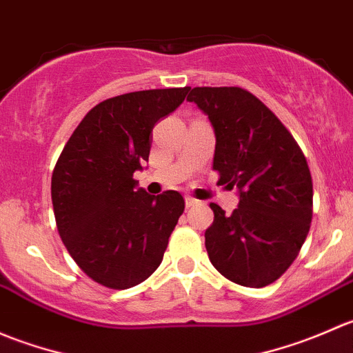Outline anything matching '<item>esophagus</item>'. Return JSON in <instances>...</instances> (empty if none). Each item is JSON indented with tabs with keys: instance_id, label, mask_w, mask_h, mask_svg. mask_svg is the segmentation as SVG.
<instances>
[{
	"instance_id": "34e87169",
	"label": "esophagus",
	"mask_w": 353,
	"mask_h": 353,
	"mask_svg": "<svg viewBox=\"0 0 353 353\" xmlns=\"http://www.w3.org/2000/svg\"><path fill=\"white\" fill-rule=\"evenodd\" d=\"M198 203V199H194V198H191V196H186V206L188 208H190V206H194Z\"/></svg>"
}]
</instances>
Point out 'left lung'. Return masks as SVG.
<instances>
[{
  "label": "left lung",
  "mask_w": 353,
  "mask_h": 353,
  "mask_svg": "<svg viewBox=\"0 0 353 353\" xmlns=\"http://www.w3.org/2000/svg\"><path fill=\"white\" fill-rule=\"evenodd\" d=\"M215 131L213 169L239 190L225 215L215 203L205 232L212 265L230 282L261 288L294 263L312 219L307 160L290 131L258 97L241 87H194L188 95Z\"/></svg>",
  "instance_id": "8db88e82"
}]
</instances>
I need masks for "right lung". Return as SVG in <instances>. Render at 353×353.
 Segmentation results:
<instances>
[{
  "label": "right lung",
  "mask_w": 353,
  "mask_h": 353,
  "mask_svg": "<svg viewBox=\"0 0 353 353\" xmlns=\"http://www.w3.org/2000/svg\"><path fill=\"white\" fill-rule=\"evenodd\" d=\"M190 87L117 95L87 112L63 148L51 179L58 232L94 282L124 290L162 263L184 212L177 191L152 196L133 179L148 160L152 130Z\"/></svg>",
  "instance_id": "add662e5"
}]
</instances>
